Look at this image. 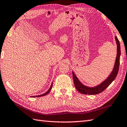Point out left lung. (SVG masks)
<instances>
[{
  "label": "left lung",
  "mask_w": 127,
  "mask_h": 127,
  "mask_svg": "<svg viewBox=\"0 0 127 127\" xmlns=\"http://www.w3.org/2000/svg\"><path fill=\"white\" fill-rule=\"evenodd\" d=\"M115 40L117 43V51L116 58L114 69H113L111 73L110 74L109 77L105 81H104L102 83H101L100 84L93 87H87V86L83 85L82 83L79 80L77 79V76L74 73V72H72L75 86V87H76V90L79 91L80 93L83 94H90V95H94V94L100 93L111 84L113 81L115 80L116 77L117 76L118 70H119L120 60L121 56V48L120 41L117 36H115Z\"/></svg>",
  "instance_id": "left-lung-1"
}]
</instances>
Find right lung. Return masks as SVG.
Wrapping results in <instances>:
<instances>
[{
	"instance_id": "right-lung-1",
	"label": "right lung",
	"mask_w": 127,
	"mask_h": 127,
	"mask_svg": "<svg viewBox=\"0 0 127 127\" xmlns=\"http://www.w3.org/2000/svg\"><path fill=\"white\" fill-rule=\"evenodd\" d=\"M52 85H53V83H52V84H51V87H50V88H49V90H48L46 92V93H45L44 94H41V95H36V96H32L31 97H40V96H45V95H47V94H48V93H50V91L51 90V89H52Z\"/></svg>"
}]
</instances>
